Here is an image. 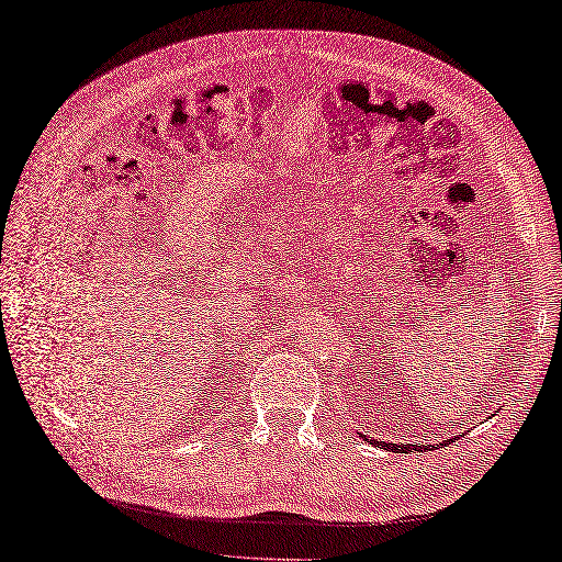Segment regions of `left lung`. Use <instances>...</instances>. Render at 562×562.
<instances>
[{
	"instance_id": "1",
	"label": "left lung",
	"mask_w": 562,
	"mask_h": 562,
	"mask_svg": "<svg viewBox=\"0 0 562 562\" xmlns=\"http://www.w3.org/2000/svg\"><path fill=\"white\" fill-rule=\"evenodd\" d=\"M367 439V443H372V446H376V448H384V450H391V453H415V450H429V448H436V446H443V443H448V441H453V439H448V441H443V443H436V446H415V443H386V441H381V439H374V436H364Z\"/></svg>"
}]
</instances>
